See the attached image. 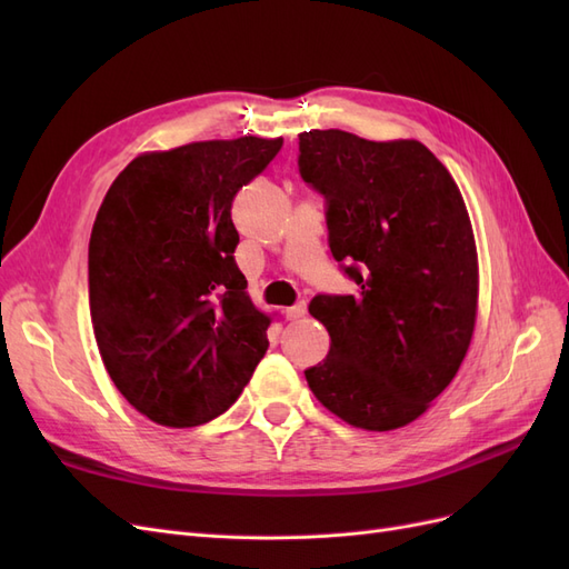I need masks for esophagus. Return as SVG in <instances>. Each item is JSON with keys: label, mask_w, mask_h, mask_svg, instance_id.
I'll use <instances>...</instances> for the list:
<instances>
[{"label": "esophagus", "mask_w": 569, "mask_h": 569, "mask_svg": "<svg viewBox=\"0 0 569 569\" xmlns=\"http://www.w3.org/2000/svg\"><path fill=\"white\" fill-rule=\"evenodd\" d=\"M284 316H287V320H299V318H303V316H306V303L299 301V303H295V306H289L287 311H284Z\"/></svg>", "instance_id": "34e87169"}]
</instances>
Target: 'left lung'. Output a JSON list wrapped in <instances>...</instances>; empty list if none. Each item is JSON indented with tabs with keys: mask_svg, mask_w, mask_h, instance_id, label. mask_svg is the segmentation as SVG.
I'll use <instances>...</instances> for the list:
<instances>
[{
	"mask_svg": "<svg viewBox=\"0 0 569 569\" xmlns=\"http://www.w3.org/2000/svg\"><path fill=\"white\" fill-rule=\"evenodd\" d=\"M299 173L325 199L327 244L358 284L308 306L332 339L308 387L353 427H403L451 385L475 330L477 251L460 189L425 144L343 130L299 134Z\"/></svg>",
	"mask_w": 569,
	"mask_h": 569,
	"instance_id": "obj_1",
	"label": "left lung"
}]
</instances>
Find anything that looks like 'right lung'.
Here are the masks:
<instances>
[{"label": "right lung", "mask_w": 569, "mask_h": 569, "mask_svg": "<svg viewBox=\"0 0 569 569\" xmlns=\"http://www.w3.org/2000/svg\"><path fill=\"white\" fill-rule=\"evenodd\" d=\"M282 137L142 153L101 201L90 237V313L118 391L166 427L226 412L268 351L270 318L237 268L232 199Z\"/></svg>", "instance_id": "right-lung-1"}]
</instances>
